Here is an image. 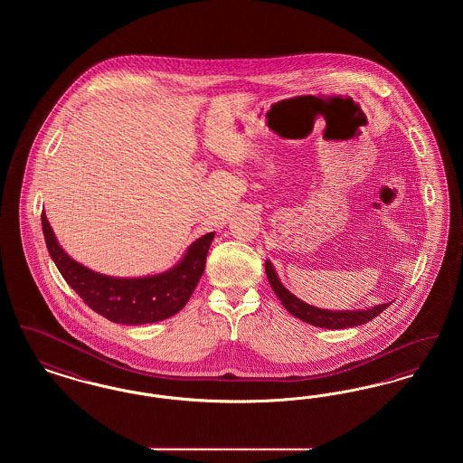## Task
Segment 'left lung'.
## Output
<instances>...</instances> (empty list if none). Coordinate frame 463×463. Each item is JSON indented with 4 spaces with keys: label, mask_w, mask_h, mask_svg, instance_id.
<instances>
[{
    "label": "left lung",
    "mask_w": 463,
    "mask_h": 463,
    "mask_svg": "<svg viewBox=\"0 0 463 463\" xmlns=\"http://www.w3.org/2000/svg\"><path fill=\"white\" fill-rule=\"evenodd\" d=\"M265 274L267 279L270 283V287L274 289V293L278 295V298L281 300V304L285 306L288 312L302 321H306L308 325H314L317 328H328V330H340V328H353L357 325H364L368 321L374 319L380 312H383V308L389 307V304H382L376 307L368 308V310H325V308L312 307L306 302L298 300L293 293H289L287 288L281 285L279 278L276 276V270L272 264L267 260L265 262Z\"/></svg>",
    "instance_id": "1"
}]
</instances>
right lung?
I'll return each instance as SVG.
<instances>
[{"instance_id":"add662e5","label":"right lung","mask_w":463,"mask_h":463,"mask_svg":"<svg viewBox=\"0 0 463 463\" xmlns=\"http://www.w3.org/2000/svg\"><path fill=\"white\" fill-rule=\"evenodd\" d=\"M42 225L48 253L67 285L91 310L112 323L123 325L157 323L182 310L203 276L206 255L215 236L213 232L201 236L191 244L178 265L168 272L121 279L93 272L85 265L74 262L55 240L44 213H42Z\"/></svg>"}]
</instances>
